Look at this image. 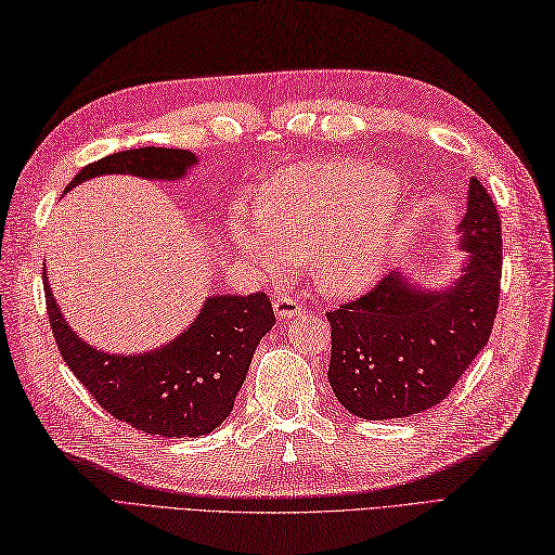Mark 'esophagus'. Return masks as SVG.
Returning <instances> with one entry per match:
<instances>
[{
  "label": "esophagus",
  "mask_w": 555,
  "mask_h": 555,
  "mask_svg": "<svg viewBox=\"0 0 555 555\" xmlns=\"http://www.w3.org/2000/svg\"><path fill=\"white\" fill-rule=\"evenodd\" d=\"M273 308H275L278 318H294V315H299V313H306L304 299H299V296H294V294H280V296H275Z\"/></svg>",
  "instance_id": "obj_1"
}]
</instances>
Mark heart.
I'll return each instance as SVG.
<instances>
[{
  "mask_svg": "<svg viewBox=\"0 0 555 555\" xmlns=\"http://www.w3.org/2000/svg\"><path fill=\"white\" fill-rule=\"evenodd\" d=\"M396 176L362 162L280 171L254 214L231 221L237 251L263 278H282L308 256L318 285L348 294L384 273L400 240Z\"/></svg>",
  "mask_w": 555,
  "mask_h": 555,
  "instance_id": "1",
  "label": "heart"
}]
</instances>
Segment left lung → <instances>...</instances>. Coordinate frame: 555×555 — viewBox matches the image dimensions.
Segmentation results:
<instances>
[{
    "label": "left lung",
    "mask_w": 555,
    "mask_h": 555,
    "mask_svg": "<svg viewBox=\"0 0 555 555\" xmlns=\"http://www.w3.org/2000/svg\"><path fill=\"white\" fill-rule=\"evenodd\" d=\"M466 251L450 287L422 289L390 273L330 310V384L336 400L360 418H402L436 408L452 393L488 344L502 282V221L478 179L456 228Z\"/></svg>",
    "instance_id": "1"
}]
</instances>
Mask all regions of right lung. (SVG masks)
Masks as SVG:
<instances>
[{
  "label": "right lung",
  "mask_w": 555,
  "mask_h": 555,
  "mask_svg": "<svg viewBox=\"0 0 555 555\" xmlns=\"http://www.w3.org/2000/svg\"><path fill=\"white\" fill-rule=\"evenodd\" d=\"M197 157L176 147H133L91 162L65 191L103 173L179 181ZM53 339L67 367L119 422L159 438L211 434L233 412L254 350L273 330L275 313L259 292L209 296L179 339L141 356H111L85 344L65 322L44 275Z\"/></svg>",
  "instance_id": "right-lung-1"
}]
</instances>
